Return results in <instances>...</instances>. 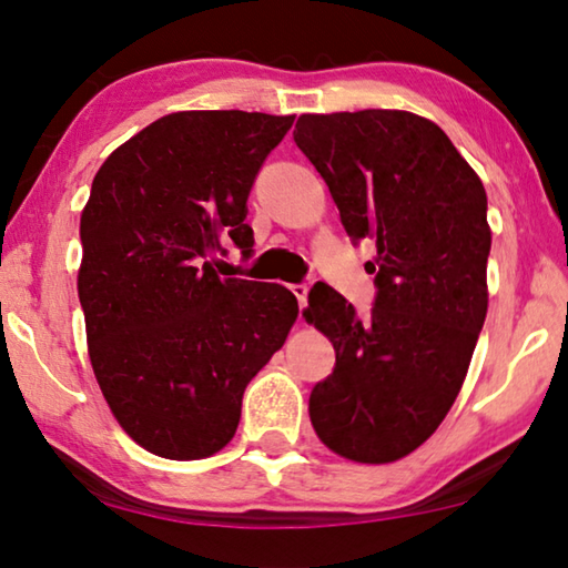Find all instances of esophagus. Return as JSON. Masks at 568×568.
<instances>
[{
  "instance_id": "34e87169",
  "label": "esophagus",
  "mask_w": 568,
  "mask_h": 568,
  "mask_svg": "<svg viewBox=\"0 0 568 568\" xmlns=\"http://www.w3.org/2000/svg\"><path fill=\"white\" fill-rule=\"evenodd\" d=\"M291 291L297 297V305H301V311H303V307L307 305V285L297 283V285H291Z\"/></svg>"
}]
</instances>
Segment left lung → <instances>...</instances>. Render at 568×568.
<instances>
[{
  "label": "left lung",
  "instance_id": "8db88e82",
  "mask_svg": "<svg viewBox=\"0 0 568 568\" xmlns=\"http://www.w3.org/2000/svg\"><path fill=\"white\" fill-rule=\"evenodd\" d=\"M295 145L328 185L351 240H373L376 305L358 318L333 287L303 318L335 348L307 413L333 454L390 464L454 406L488 311L486 190L448 134L420 114H301Z\"/></svg>",
  "mask_w": 568,
  "mask_h": 568
}]
</instances>
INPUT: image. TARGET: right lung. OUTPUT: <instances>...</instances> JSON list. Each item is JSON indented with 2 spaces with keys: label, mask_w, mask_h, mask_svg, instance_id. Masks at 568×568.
Masks as SVG:
<instances>
[{
  "label": "right lung",
  "mask_w": 568,
  "mask_h": 568,
  "mask_svg": "<svg viewBox=\"0 0 568 568\" xmlns=\"http://www.w3.org/2000/svg\"><path fill=\"white\" fill-rule=\"evenodd\" d=\"M295 114L172 112L102 162L80 217L77 293L94 378L134 444L197 460L235 436L245 386L291 333L283 285L220 277L257 170Z\"/></svg>",
  "instance_id": "right-lung-1"
}]
</instances>
